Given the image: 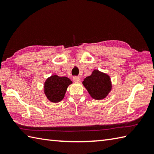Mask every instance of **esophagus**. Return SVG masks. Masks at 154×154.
Instances as JSON below:
<instances>
[{
    "label": "esophagus",
    "instance_id": "34e87169",
    "mask_svg": "<svg viewBox=\"0 0 154 154\" xmlns=\"http://www.w3.org/2000/svg\"><path fill=\"white\" fill-rule=\"evenodd\" d=\"M73 81H74V82H80L81 79H80V77H79L75 76V77H73Z\"/></svg>",
    "mask_w": 154,
    "mask_h": 154
}]
</instances>
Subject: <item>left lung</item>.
<instances>
[{
    "label": "left lung",
    "instance_id": "left-lung-1",
    "mask_svg": "<svg viewBox=\"0 0 154 154\" xmlns=\"http://www.w3.org/2000/svg\"><path fill=\"white\" fill-rule=\"evenodd\" d=\"M91 97L95 100H102L110 92L112 83L109 75L97 69H94L90 76L83 81Z\"/></svg>",
    "mask_w": 154,
    "mask_h": 154
}]
</instances>
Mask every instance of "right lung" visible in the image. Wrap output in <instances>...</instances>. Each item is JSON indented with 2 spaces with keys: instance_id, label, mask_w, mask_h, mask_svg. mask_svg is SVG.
<instances>
[{
  "instance_id": "obj_1",
  "label": "right lung",
  "mask_w": 154,
  "mask_h": 154,
  "mask_svg": "<svg viewBox=\"0 0 154 154\" xmlns=\"http://www.w3.org/2000/svg\"><path fill=\"white\" fill-rule=\"evenodd\" d=\"M71 83L72 81L66 77L51 75L44 83V93L51 102H60L65 97L68 86Z\"/></svg>"
}]
</instances>
